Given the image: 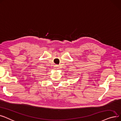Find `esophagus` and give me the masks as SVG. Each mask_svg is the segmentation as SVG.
Returning a JSON list of instances; mask_svg holds the SVG:
<instances>
[{
    "label": "esophagus",
    "mask_w": 121,
    "mask_h": 121,
    "mask_svg": "<svg viewBox=\"0 0 121 121\" xmlns=\"http://www.w3.org/2000/svg\"><path fill=\"white\" fill-rule=\"evenodd\" d=\"M55 69H59L58 67H57V66H56V65L55 66Z\"/></svg>",
    "instance_id": "1"
}]
</instances>
